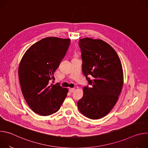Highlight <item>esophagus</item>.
<instances>
[{
	"label": "esophagus",
	"mask_w": 148,
	"mask_h": 148,
	"mask_svg": "<svg viewBox=\"0 0 148 148\" xmlns=\"http://www.w3.org/2000/svg\"><path fill=\"white\" fill-rule=\"evenodd\" d=\"M74 91H75L74 88H69V91L70 92H73Z\"/></svg>",
	"instance_id": "esophagus-1"
}]
</instances>
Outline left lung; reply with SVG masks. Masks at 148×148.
Returning a JSON list of instances; mask_svg holds the SVG:
<instances>
[{"label":"left lung","mask_w":148,"mask_h":148,"mask_svg":"<svg viewBox=\"0 0 148 148\" xmlns=\"http://www.w3.org/2000/svg\"><path fill=\"white\" fill-rule=\"evenodd\" d=\"M78 45L82 73L92 86L84 87L78 108L88 118L100 119L112 110L121 94L123 84L121 62L115 50L102 40L86 37L79 39Z\"/></svg>","instance_id":"8db88e82"}]
</instances>
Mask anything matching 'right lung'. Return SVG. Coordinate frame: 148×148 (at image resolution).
<instances>
[{"label": "right lung", "mask_w": 148, "mask_h": 148, "mask_svg": "<svg viewBox=\"0 0 148 148\" xmlns=\"http://www.w3.org/2000/svg\"><path fill=\"white\" fill-rule=\"evenodd\" d=\"M70 39L46 37L26 51L18 67L23 97L36 114L47 116L56 112L69 92L67 88L50 84L54 73L65 56Z\"/></svg>", "instance_id": "add662e5"}]
</instances>
